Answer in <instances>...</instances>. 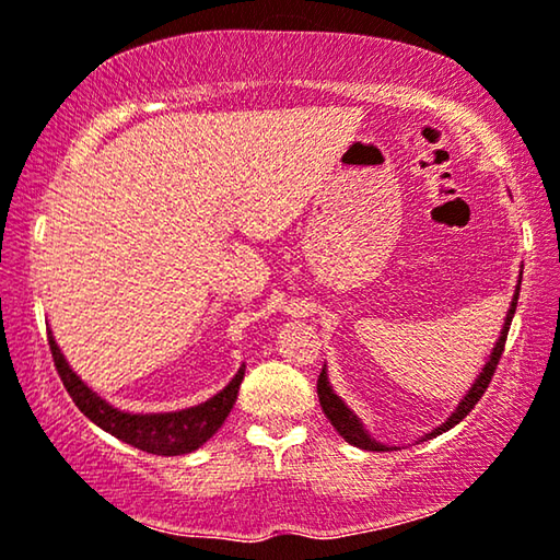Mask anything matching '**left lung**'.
Listing matches in <instances>:
<instances>
[{"instance_id":"left-lung-1","label":"left lung","mask_w":560,"mask_h":560,"mask_svg":"<svg viewBox=\"0 0 560 560\" xmlns=\"http://www.w3.org/2000/svg\"><path fill=\"white\" fill-rule=\"evenodd\" d=\"M520 282H523V272H520ZM517 295H520V285H517V290H515V295H512V303H510L508 318H504V326H502V331H500V339H497L494 349H492V354H489L487 364H485V370H481V372H479V377L474 380V385H471L469 393L464 395V400L458 402V408H456L454 412H451L446 423H441L439 428H435V431L425 433L423 439H420V441L435 439V435L446 433L448 428H454L456 423H462V420H464L466 416H469V412L474 410V405H477V402L481 400V395H485V389L489 387V382H492V374H494L497 364H500V359H502L504 341H508V331H510L512 316H515V308H517ZM318 400H320V408H324V412H326V418L331 420V425L336 428V433H339L341 439L347 441V443H351V446L364 448V451H393V448H395V446L389 448V446H385V443L374 441L372 435L364 431L362 420H359V418L354 416V412H351V410L347 408V405H343L341 397L334 393L331 385H328L326 366H324V370H320V374H318Z\"/></svg>"}]
</instances>
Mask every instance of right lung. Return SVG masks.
I'll return each instance as SVG.
<instances>
[{
  "mask_svg": "<svg viewBox=\"0 0 560 560\" xmlns=\"http://www.w3.org/2000/svg\"><path fill=\"white\" fill-rule=\"evenodd\" d=\"M48 343L52 362L63 380V387L68 395L73 397L75 408L86 416L91 423H96L102 431L112 433L114 439L129 443V446L148 451V454L158 456H180L190 454L198 446H203L213 433L224 425L229 412H232L236 402V393L244 380V364L240 372L234 374V380L201 405L194 408L175 410V412H125L109 405L104 397H98L79 374L71 370V364L66 362V357L60 354L56 339L48 331Z\"/></svg>",
  "mask_w": 560,
  "mask_h": 560,
  "instance_id": "obj_1",
  "label": "right lung"
}]
</instances>
